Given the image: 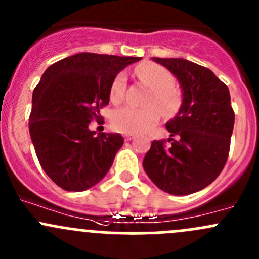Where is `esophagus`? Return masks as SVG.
<instances>
[{
    "instance_id": "obj_1",
    "label": "esophagus",
    "mask_w": 259,
    "mask_h": 259,
    "mask_svg": "<svg viewBox=\"0 0 259 259\" xmlns=\"http://www.w3.org/2000/svg\"><path fill=\"white\" fill-rule=\"evenodd\" d=\"M133 139H134V135H133V134L125 135V140H126V142H129V140H133Z\"/></svg>"
}]
</instances>
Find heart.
<instances>
[{"label":"heart","mask_w":259,"mask_h":259,"mask_svg":"<svg viewBox=\"0 0 259 259\" xmlns=\"http://www.w3.org/2000/svg\"><path fill=\"white\" fill-rule=\"evenodd\" d=\"M135 75L144 85L150 88L145 98V108L124 106L114 113L113 124L119 132L126 134H140L148 132L160 119V111L171 114L179 108L182 95L176 86H173V76L165 67L160 65L145 62L135 70ZM126 89V75L120 72L115 76L110 88V99L119 103L124 99Z\"/></svg>","instance_id":"1"}]
</instances>
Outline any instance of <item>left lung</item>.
<instances>
[{
	"instance_id": "8db88e82",
	"label": "left lung",
	"mask_w": 259,
	"mask_h": 259,
	"mask_svg": "<svg viewBox=\"0 0 259 259\" xmlns=\"http://www.w3.org/2000/svg\"><path fill=\"white\" fill-rule=\"evenodd\" d=\"M151 60L177 77L182 105L166 122L169 143L154 140L143 166L159 189L192 194L214 182L226 165L234 126L229 90L213 71L189 60Z\"/></svg>"
}]
</instances>
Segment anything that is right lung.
<instances>
[{
    "mask_svg": "<svg viewBox=\"0 0 259 259\" xmlns=\"http://www.w3.org/2000/svg\"><path fill=\"white\" fill-rule=\"evenodd\" d=\"M142 57L80 52L46 69L32 94L30 137L50 179L67 192L98 184L124 144L120 134L89 129L108 105L117 74Z\"/></svg>",
    "mask_w": 259,
    "mask_h": 259,
    "instance_id": "right-lung-1",
    "label": "right lung"
}]
</instances>
